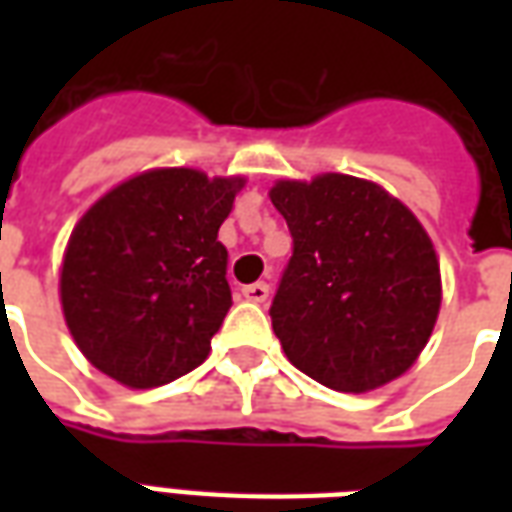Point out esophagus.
<instances>
[{"label": "esophagus", "instance_id": "1", "mask_svg": "<svg viewBox=\"0 0 512 512\" xmlns=\"http://www.w3.org/2000/svg\"><path fill=\"white\" fill-rule=\"evenodd\" d=\"M268 293H271V288H268L266 282H252V285H246L244 288L246 299L255 301V304H263V301L268 299Z\"/></svg>", "mask_w": 512, "mask_h": 512}]
</instances>
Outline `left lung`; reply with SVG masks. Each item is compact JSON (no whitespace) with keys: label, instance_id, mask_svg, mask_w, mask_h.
Returning <instances> with one entry per match:
<instances>
[{"label":"left lung","instance_id":"left-lung-1","mask_svg":"<svg viewBox=\"0 0 512 512\" xmlns=\"http://www.w3.org/2000/svg\"><path fill=\"white\" fill-rule=\"evenodd\" d=\"M293 235L271 326L293 365L337 392L403 376L441 307L436 249L403 202L373 180L326 172L268 191Z\"/></svg>","mask_w":512,"mask_h":512}]
</instances>
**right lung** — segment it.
<instances>
[{
    "instance_id": "add662e5",
    "label": "right lung",
    "mask_w": 512,
    "mask_h": 512,
    "mask_svg": "<svg viewBox=\"0 0 512 512\" xmlns=\"http://www.w3.org/2000/svg\"><path fill=\"white\" fill-rule=\"evenodd\" d=\"M244 178L147 169L106 191L62 257L65 323L90 365L131 389L200 367L233 304L216 241Z\"/></svg>"
}]
</instances>
